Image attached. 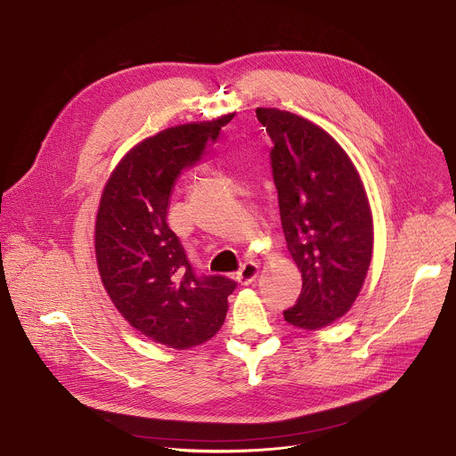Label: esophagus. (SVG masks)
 <instances>
[{
    "label": "esophagus",
    "instance_id": "1",
    "mask_svg": "<svg viewBox=\"0 0 456 456\" xmlns=\"http://www.w3.org/2000/svg\"><path fill=\"white\" fill-rule=\"evenodd\" d=\"M256 276H258V265H256L255 262H245V264L241 265V269L238 271L236 280H238L241 285H247V283H251Z\"/></svg>",
    "mask_w": 456,
    "mask_h": 456
}]
</instances>
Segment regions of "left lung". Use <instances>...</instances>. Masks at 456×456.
Here are the masks:
<instances>
[{"instance_id":"8db88e82","label":"left lung","mask_w":456,"mask_h":456,"mask_svg":"<svg viewBox=\"0 0 456 456\" xmlns=\"http://www.w3.org/2000/svg\"><path fill=\"white\" fill-rule=\"evenodd\" d=\"M269 133L280 220L302 293L285 322L314 330L344 316L363 285L372 255V216L346 151L313 121L256 109Z\"/></svg>"}]
</instances>
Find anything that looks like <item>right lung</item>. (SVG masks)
<instances>
[{
  "instance_id": "right-lung-1",
  "label": "right lung",
  "mask_w": 456,
  "mask_h": 456,
  "mask_svg": "<svg viewBox=\"0 0 456 456\" xmlns=\"http://www.w3.org/2000/svg\"><path fill=\"white\" fill-rule=\"evenodd\" d=\"M229 119L185 123L140 142L116 165L100 200L94 247L103 287L134 329L173 349L213 338L236 289L231 278L198 274L167 225L178 176Z\"/></svg>"
}]
</instances>
